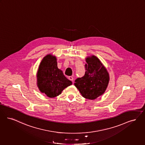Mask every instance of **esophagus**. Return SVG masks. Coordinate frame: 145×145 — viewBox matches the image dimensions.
<instances>
[{"label": "esophagus", "instance_id": "34e87169", "mask_svg": "<svg viewBox=\"0 0 145 145\" xmlns=\"http://www.w3.org/2000/svg\"><path fill=\"white\" fill-rule=\"evenodd\" d=\"M69 79L70 80H71V81H73V78L72 76H69Z\"/></svg>", "mask_w": 145, "mask_h": 145}]
</instances>
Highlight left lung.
Listing matches in <instances>:
<instances>
[{
    "mask_svg": "<svg viewBox=\"0 0 145 145\" xmlns=\"http://www.w3.org/2000/svg\"><path fill=\"white\" fill-rule=\"evenodd\" d=\"M85 73L75 80L74 85L85 98L94 100L104 93L110 81L109 74L97 57L86 58Z\"/></svg>",
    "mask_w": 145,
    "mask_h": 145,
    "instance_id": "left-lung-1",
    "label": "left lung"
}]
</instances>
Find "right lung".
<instances>
[{
  "label": "right lung",
  "mask_w": 145,
  "mask_h": 145,
  "mask_svg": "<svg viewBox=\"0 0 145 145\" xmlns=\"http://www.w3.org/2000/svg\"><path fill=\"white\" fill-rule=\"evenodd\" d=\"M37 86L41 93L49 98L60 95L65 88L72 84L57 66V58L52 54L46 56L41 61L37 74Z\"/></svg>",
  "instance_id": "obj_1"
}]
</instances>
